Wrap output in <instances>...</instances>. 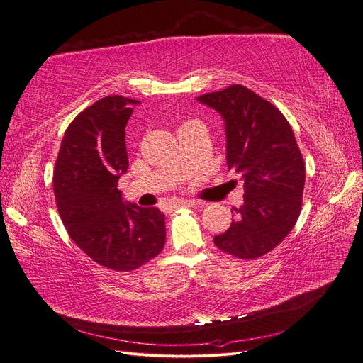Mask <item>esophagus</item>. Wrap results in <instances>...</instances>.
Masks as SVG:
<instances>
[{"instance_id":"esophagus-1","label":"esophagus","mask_w":363,"mask_h":363,"mask_svg":"<svg viewBox=\"0 0 363 363\" xmlns=\"http://www.w3.org/2000/svg\"><path fill=\"white\" fill-rule=\"evenodd\" d=\"M196 202H191V200H174V202H169L166 205L161 206L164 212H170L177 208H182V206H194Z\"/></svg>"}]
</instances>
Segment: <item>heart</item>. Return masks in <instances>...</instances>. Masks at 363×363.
<instances>
[{"mask_svg":"<svg viewBox=\"0 0 363 363\" xmlns=\"http://www.w3.org/2000/svg\"><path fill=\"white\" fill-rule=\"evenodd\" d=\"M191 124H199V121H196V119H189V121H185V123L182 124V127H186V125H191Z\"/></svg>","mask_w":363,"mask_h":363,"instance_id":"1","label":"heart"}]
</instances>
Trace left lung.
Returning a JSON list of instances; mask_svg holds the SVG:
<instances>
[{"label":"left lung","instance_id":"left-lung-1","mask_svg":"<svg viewBox=\"0 0 363 363\" xmlns=\"http://www.w3.org/2000/svg\"><path fill=\"white\" fill-rule=\"evenodd\" d=\"M224 119L227 167L242 174L244 205L216 245L236 259L254 260L279 245L302 209L305 163L286 116L242 85L197 97Z\"/></svg>","mask_w":363,"mask_h":363}]
</instances>
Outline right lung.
Returning a JSON list of instances; mask_svg holds the SVG:
<instances>
[{"mask_svg":"<svg viewBox=\"0 0 363 363\" xmlns=\"http://www.w3.org/2000/svg\"><path fill=\"white\" fill-rule=\"evenodd\" d=\"M139 101L103 97L67 127L53 170L60 217L73 242L100 266L130 272L166 244L164 213L125 205L118 181L128 169L125 125Z\"/></svg>","mask_w":363,"mask_h":363,"instance_id":"1","label":"right lung"}]
</instances>
